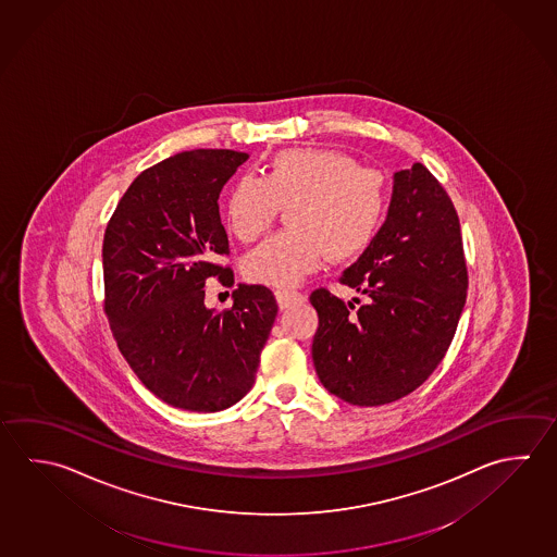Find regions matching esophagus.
<instances>
[{
	"mask_svg": "<svg viewBox=\"0 0 557 557\" xmlns=\"http://www.w3.org/2000/svg\"><path fill=\"white\" fill-rule=\"evenodd\" d=\"M306 300V296L302 293H296V290H276V302L281 306V310L286 308H293L298 306Z\"/></svg>",
	"mask_w": 557,
	"mask_h": 557,
	"instance_id": "esophagus-1",
	"label": "esophagus"
}]
</instances>
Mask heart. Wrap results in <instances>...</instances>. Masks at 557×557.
I'll use <instances>...</instances> for the list:
<instances>
[{
	"label": "heart",
	"instance_id": "heart-1",
	"mask_svg": "<svg viewBox=\"0 0 557 557\" xmlns=\"http://www.w3.org/2000/svg\"><path fill=\"white\" fill-rule=\"evenodd\" d=\"M391 193L385 176L337 149L294 147L273 154L263 178L245 174L225 198V220L242 242H255L288 206L286 232L261 243L245 259L249 281L294 286L325 257L347 261L381 232Z\"/></svg>",
	"mask_w": 557,
	"mask_h": 557
}]
</instances>
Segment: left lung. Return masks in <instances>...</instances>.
Masks as SVG:
<instances>
[{"label": "left lung", "instance_id": "1", "mask_svg": "<svg viewBox=\"0 0 557 557\" xmlns=\"http://www.w3.org/2000/svg\"><path fill=\"white\" fill-rule=\"evenodd\" d=\"M339 283L367 302L354 298L355 308L327 288L310 296L322 385L355 406L410 395L447 354L469 284L456 206L422 162L396 172L386 222Z\"/></svg>", "mask_w": 557, "mask_h": 557}]
</instances>
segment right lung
Listing matches in <instances>:
<instances>
[{
	"instance_id": "1",
	"label": "right lung",
	"mask_w": 557,
	"mask_h": 557,
	"mask_svg": "<svg viewBox=\"0 0 557 557\" xmlns=\"http://www.w3.org/2000/svg\"><path fill=\"white\" fill-rule=\"evenodd\" d=\"M247 152L184 151L133 181L103 235V312L143 385L166 405L218 412L251 391L278 304L239 284L233 306H203L206 281L232 288L218 198Z\"/></svg>"
}]
</instances>
